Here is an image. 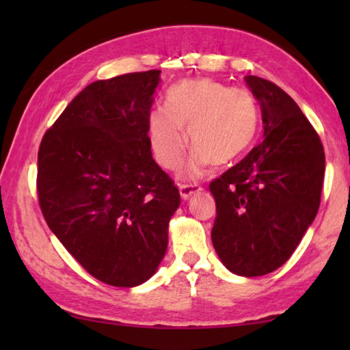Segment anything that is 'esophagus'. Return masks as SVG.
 <instances>
[{"mask_svg":"<svg viewBox=\"0 0 350 350\" xmlns=\"http://www.w3.org/2000/svg\"><path fill=\"white\" fill-rule=\"evenodd\" d=\"M178 189H180L181 199L183 200H188L191 196L199 193V191H202V188H200L199 185H180Z\"/></svg>","mask_w":350,"mask_h":350,"instance_id":"esophagus-1","label":"esophagus"}]
</instances>
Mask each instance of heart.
<instances>
[{
  "instance_id": "obj_1",
  "label": "heart",
  "mask_w": 350,
  "mask_h": 350,
  "mask_svg": "<svg viewBox=\"0 0 350 350\" xmlns=\"http://www.w3.org/2000/svg\"><path fill=\"white\" fill-rule=\"evenodd\" d=\"M258 105L245 89L213 79H185L167 94V107H156L148 118V135L156 159L175 169L191 145L196 146L185 175L196 178L208 165H226L252 145L256 135Z\"/></svg>"
}]
</instances>
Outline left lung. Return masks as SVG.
<instances>
[{"label":"left lung","mask_w":350,"mask_h":350,"mask_svg":"<svg viewBox=\"0 0 350 350\" xmlns=\"http://www.w3.org/2000/svg\"><path fill=\"white\" fill-rule=\"evenodd\" d=\"M262 118V142L210 183L217 202L215 252L242 277L279 269L317 215L325 175L322 142L279 85L245 76Z\"/></svg>","instance_id":"left-lung-1"}]
</instances>
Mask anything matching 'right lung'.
Listing matches in <instances>:
<instances>
[{
	"mask_svg": "<svg viewBox=\"0 0 350 350\" xmlns=\"http://www.w3.org/2000/svg\"><path fill=\"white\" fill-rule=\"evenodd\" d=\"M161 71L95 81L71 100L38 152L47 226L95 279L137 286L167 252L180 193L148 137Z\"/></svg>",
	"mask_w": 350,
	"mask_h": 350,
	"instance_id": "right-lung-1",
	"label": "right lung"
}]
</instances>
